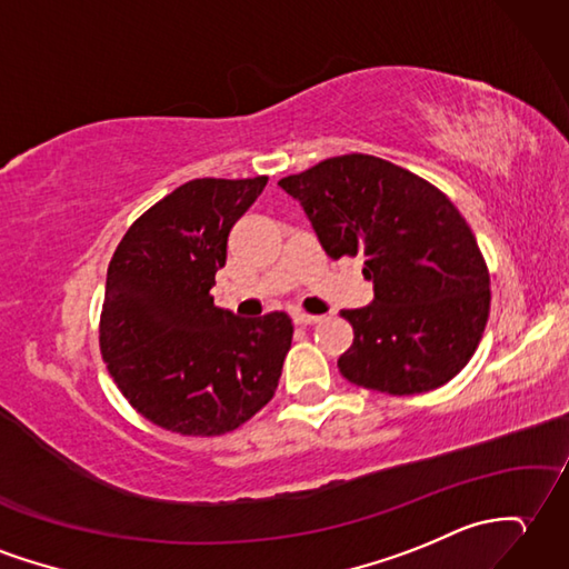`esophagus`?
<instances>
[{"instance_id": "34e87169", "label": "esophagus", "mask_w": 569, "mask_h": 569, "mask_svg": "<svg viewBox=\"0 0 569 569\" xmlns=\"http://www.w3.org/2000/svg\"><path fill=\"white\" fill-rule=\"evenodd\" d=\"M293 320H296V325L308 327V325H317V322H320L322 317H320V315H308V312H296Z\"/></svg>"}]
</instances>
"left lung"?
Instances as JSON below:
<instances>
[{
    "label": "left lung",
    "instance_id": "8db88e82",
    "mask_svg": "<svg viewBox=\"0 0 569 569\" xmlns=\"http://www.w3.org/2000/svg\"><path fill=\"white\" fill-rule=\"evenodd\" d=\"M279 187L306 210L327 257H363L373 302L341 310L353 345L339 371L388 395L463 371L490 315V271L466 218L429 181L373 154H341Z\"/></svg>",
    "mask_w": 569,
    "mask_h": 569
}]
</instances>
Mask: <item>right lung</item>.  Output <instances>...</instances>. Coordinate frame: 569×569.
Wrapping results in <instances>:
<instances>
[{"mask_svg":"<svg viewBox=\"0 0 569 569\" xmlns=\"http://www.w3.org/2000/svg\"><path fill=\"white\" fill-rule=\"evenodd\" d=\"M269 177L193 179L130 224L106 273L99 341L118 390L152 425L220 436L279 388L293 339L286 312L240 320L210 288L228 237Z\"/></svg>","mask_w":569,"mask_h":569,"instance_id":"right-lung-1","label":"right lung"}]
</instances>
